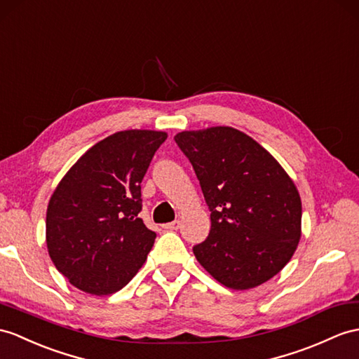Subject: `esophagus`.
Listing matches in <instances>:
<instances>
[{"label":"esophagus","instance_id":"1","mask_svg":"<svg viewBox=\"0 0 359 359\" xmlns=\"http://www.w3.org/2000/svg\"><path fill=\"white\" fill-rule=\"evenodd\" d=\"M181 225V221H173V222H169V224H164L163 229L165 230H178Z\"/></svg>","mask_w":359,"mask_h":359}]
</instances>
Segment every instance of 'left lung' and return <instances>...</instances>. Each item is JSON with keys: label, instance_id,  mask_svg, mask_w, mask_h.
Wrapping results in <instances>:
<instances>
[{"label": "left lung", "instance_id": "obj_1", "mask_svg": "<svg viewBox=\"0 0 359 359\" xmlns=\"http://www.w3.org/2000/svg\"><path fill=\"white\" fill-rule=\"evenodd\" d=\"M210 208L208 238L194 247L207 273L251 290L285 268L302 238V199L292 178L255 138L231 126L175 135Z\"/></svg>", "mask_w": 359, "mask_h": 359}]
</instances>
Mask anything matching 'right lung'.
Segmentation results:
<instances>
[{
    "instance_id": "right-lung-1",
    "label": "right lung",
    "mask_w": 359,
    "mask_h": 359,
    "mask_svg": "<svg viewBox=\"0 0 359 359\" xmlns=\"http://www.w3.org/2000/svg\"><path fill=\"white\" fill-rule=\"evenodd\" d=\"M168 134L129 129L100 140L51 194L46 242L51 262L77 290L109 295L143 266L156 234L138 217L142 184Z\"/></svg>"
}]
</instances>
